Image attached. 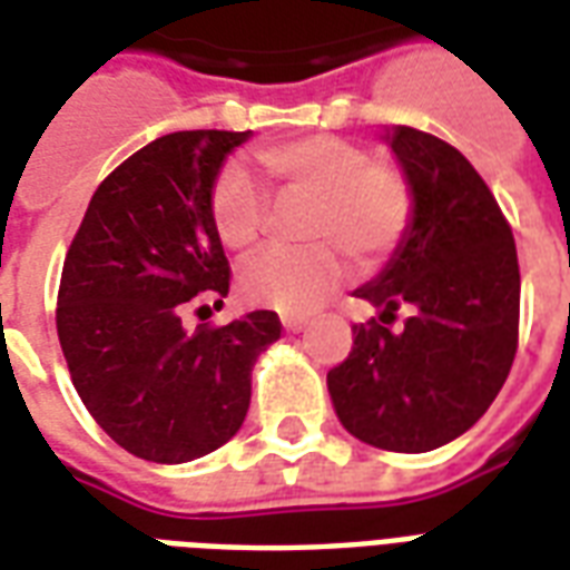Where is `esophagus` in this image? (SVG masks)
<instances>
[{"label": "esophagus", "instance_id": "34e87169", "mask_svg": "<svg viewBox=\"0 0 570 570\" xmlns=\"http://www.w3.org/2000/svg\"><path fill=\"white\" fill-rule=\"evenodd\" d=\"M281 323H284V332H293V335H296V332H302V328L307 326L305 317H284Z\"/></svg>", "mask_w": 570, "mask_h": 570}]
</instances>
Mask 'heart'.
<instances>
[{"mask_svg": "<svg viewBox=\"0 0 570 570\" xmlns=\"http://www.w3.org/2000/svg\"><path fill=\"white\" fill-rule=\"evenodd\" d=\"M263 166L281 196L311 199L302 235L314 244L253 256L238 274V289L250 305L307 317L344 284V252L360 265H374L411 229V180L390 163H371L368 150L350 138L311 135L272 147ZM210 223L226 250H250L263 235L265 193L238 163L223 168L210 187Z\"/></svg>", "mask_w": 570, "mask_h": 570, "instance_id": "b5f03b06", "label": "heart"}]
</instances>
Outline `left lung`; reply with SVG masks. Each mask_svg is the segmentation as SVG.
Masks as SVG:
<instances>
[{"instance_id": "left-lung-1", "label": "left lung", "mask_w": 570, "mask_h": 570, "mask_svg": "<svg viewBox=\"0 0 570 570\" xmlns=\"http://www.w3.org/2000/svg\"><path fill=\"white\" fill-rule=\"evenodd\" d=\"M383 141L414 189V220L377 277L353 296L381 323L353 326L328 371L341 425L392 453L450 444L487 414L508 381L520 332L517 244L499 202L456 147L411 126ZM412 307L402 333L382 326Z\"/></svg>"}]
</instances>
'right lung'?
<instances>
[{
  "label": "right lung",
  "mask_w": 570,
  "mask_h": 570,
  "mask_svg": "<svg viewBox=\"0 0 570 570\" xmlns=\"http://www.w3.org/2000/svg\"><path fill=\"white\" fill-rule=\"evenodd\" d=\"M250 132L156 138L92 193L62 265L57 335L71 383L105 435L132 456L180 465L242 429L250 374L281 338L274 311L187 332L180 311L229 293L210 187Z\"/></svg>",
  "instance_id": "right-lung-1"
}]
</instances>
